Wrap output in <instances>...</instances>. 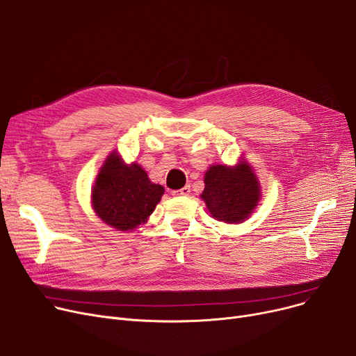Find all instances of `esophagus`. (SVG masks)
Masks as SVG:
<instances>
[{"label": "esophagus", "instance_id": "1", "mask_svg": "<svg viewBox=\"0 0 356 356\" xmlns=\"http://www.w3.org/2000/svg\"><path fill=\"white\" fill-rule=\"evenodd\" d=\"M190 193H191V187H190V185H185L184 188L172 191V195H174V197H185V195H188Z\"/></svg>", "mask_w": 356, "mask_h": 356}]
</instances>
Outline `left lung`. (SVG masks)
Masks as SVG:
<instances>
[{"mask_svg":"<svg viewBox=\"0 0 356 356\" xmlns=\"http://www.w3.org/2000/svg\"><path fill=\"white\" fill-rule=\"evenodd\" d=\"M201 198L211 216L225 223H242L261 200V185L246 161L234 166L211 165L204 177Z\"/></svg>","mask_w":356,"mask_h":356,"instance_id":"8db88e82","label":"left lung"}]
</instances>
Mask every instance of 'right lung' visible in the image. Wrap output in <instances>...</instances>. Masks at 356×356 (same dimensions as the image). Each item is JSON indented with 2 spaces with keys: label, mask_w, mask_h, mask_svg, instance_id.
Masks as SVG:
<instances>
[{
  "label": "right lung",
  "mask_w": 356,
  "mask_h": 356,
  "mask_svg": "<svg viewBox=\"0 0 356 356\" xmlns=\"http://www.w3.org/2000/svg\"><path fill=\"white\" fill-rule=\"evenodd\" d=\"M163 193L162 185L150 182L140 165L124 163L114 150L99 168L91 202L106 225L126 232L147 222Z\"/></svg>",
  "instance_id": "obj_1"
}]
</instances>
